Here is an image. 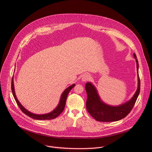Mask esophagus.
Masks as SVG:
<instances>
[{
    "label": "esophagus",
    "mask_w": 152,
    "mask_h": 152,
    "mask_svg": "<svg viewBox=\"0 0 152 152\" xmlns=\"http://www.w3.org/2000/svg\"><path fill=\"white\" fill-rule=\"evenodd\" d=\"M90 75H88V74H85L82 76V80L83 82H87L90 79Z\"/></svg>",
    "instance_id": "obj_1"
}]
</instances>
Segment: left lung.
<instances>
[{
    "instance_id": "8db88e82",
    "label": "left lung",
    "mask_w": 152,
    "mask_h": 152,
    "mask_svg": "<svg viewBox=\"0 0 152 152\" xmlns=\"http://www.w3.org/2000/svg\"><path fill=\"white\" fill-rule=\"evenodd\" d=\"M134 56L137 61L138 85L135 94L129 102L118 106L107 105L101 101L94 86L90 82L86 83L85 88L87 94V100L86 102V110L96 120L102 122L118 121L126 117L132 110L140 92L138 62L135 53L134 54Z\"/></svg>"
}]
</instances>
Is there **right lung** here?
Wrapping results in <instances>:
<instances>
[{
    "label": "right lung",
    "mask_w": 152,
    "mask_h": 152,
    "mask_svg": "<svg viewBox=\"0 0 152 152\" xmlns=\"http://www.w3.org/2000/svg\"><path fill=\"white\" fill-rule=\"evenodd\" d=\"M75 86V85L73 84V85L70 86L69 87H68L67 89L65 90V91L63 92V93L61 95L59 104L58 105V106L55 108V109L52 112H51V113H50L49 114H46L37 115V114H32V113H30L29 111H27L25 109V108L22 105H21L20 104V103L18 102V100H17V97L15 96V94L13 77L12 78V80H11V90H12V93L13 96H14V97L15 99V100L17 104H18V107H20V109L21 110V111H22L24 114H25L26 115L29 116V117H31V118H32L33 119L40 120L54 119V118H56L61 113H62V112L64 110L65 105H66V100H67V96H68L69 92L70 91V90L74 87Z\"/></svg>",
    "instance_id": "right-lung-1"
}]
</instances>
